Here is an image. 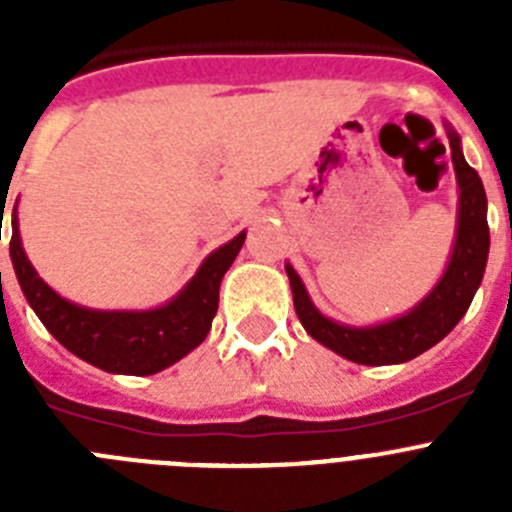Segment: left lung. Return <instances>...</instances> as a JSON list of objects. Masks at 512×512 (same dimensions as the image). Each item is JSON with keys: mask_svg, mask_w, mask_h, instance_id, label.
Listing matches in <instances>:
<instances>
[{"mask_svg": "<svg viewBox=\"0 0 512 512\" xmlns=\"http://www.w3.org/2000/svg\"><path fill=\"white\" fill-rule=\"evenodd\" d=\"M454 161L456 184H459V217H456V241L454 251L443 277L436 287L400 318L369 328H354L336 320L325 318L318 307L312 305L305 284L297 277L292 266L287 269L292 284V300H295L297 318L302 328L312 338L330 351H336L343 359L354 364L384 366L402 364L431 346H436L443 336H449L454 325L464 318L474 300V292L482 284V274L490 253V228H487V194L477 171L464 161L461 138L446 125Z\"/></svg>", "mask_w": 512, "mask_h": 512, "instance_id": "1", "label": "left lung"}]
</instances>
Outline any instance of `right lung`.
<instances>
[{
	"label": "right lung",
	"mask_w": 512,
	"mask_h": 512,
	"mask_svg": "<svg viewBox=\"0 0 512 512\" xmlns=\"http://www.w3.org/2000/svg\"><path fill=\"white\" fill-rule=\"evenodd\" d=\"M246 233L212 251L187 287L156 310H89L56 295L22 251L17 210L12 212L9 256L15 266L22 295L30 302L40 323L51 330L61 346L112 374L146 377L174 361L184 359L210 333L217 312L220 282L241 251Z\"/></svg>",
	"instance_id": "obj_1"
}]
</instances>
